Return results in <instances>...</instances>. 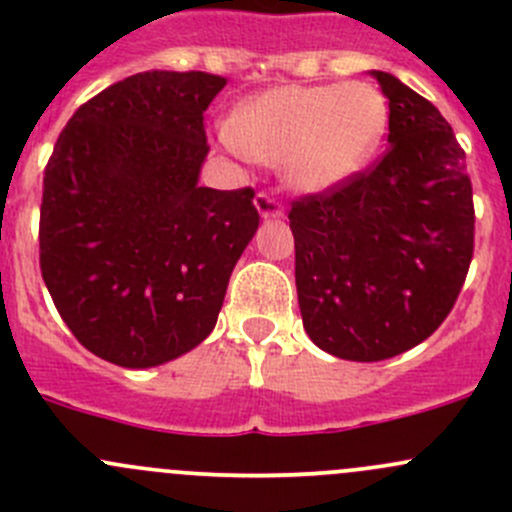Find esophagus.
<instances>
[{
	"instance_id": "1",
	"label": "esophagus",
	"mask_w": 512,
	"mask_h": 512,
	"mask_svg": "<svg viewBox=\"0 0 512 512\" xmlns=\"http://www.w3.org/2000/svg\"><path fill=\"white\" fill-rule=\"evenodd\" d=\"M255 208H257V213H260L262 220H280V218H285V208H282V205L277 203V200L272 198L270 193H257Z\"/></svg>"
}]
</instances>
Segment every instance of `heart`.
<instances>
[{"label":"heart","instance_id":"heart-1","mask_svg":"<svg viewBox=\"0 0 512 512\" xmlns=\"http://www.w3.org/2000/svg\"><path fill=\"white\" fill-rule=\"evenodd\" d=\"M389 108L369 84H287L242 103L220 128L230 151L282 163L292 190L322 195L366 168L386 133Z\"/></svg>","mask_w":512,"mask_h":512}]
</instances>
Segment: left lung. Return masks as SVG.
Returning <instances> with one entry per match:
<instances>
[{"label": "left lung", "mask_w": 512, "mask_h": 512, "mask_svg": "<svg viewBox=\"0 0 512 512\" xmlns=\"http://www.w3.org/2000/svg\"><path fill=\"white\" fill-rule=\"evenodd\" d=\"M389 148L342 188L292 203L294 280L309 339L349 361H381L431 337L473 257L466 153L431 101L386 71Z\"/></svg>", "instance_id": "8db88e82"}]
</instances>
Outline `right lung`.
<instances>
[{
  "mask_svg": "<svg viewBox=\"0 0 512 512\" xmlns=\"http://www.w3.org/2000/svg\"><path fill=\"white\" fill-rule=\"evenodd\" d=\"M227 79L143 71L71 116L44 170L39 262L91 354L151 369L198 347L260 225L255 190L198 185Z\"/></svg>",
  "mask_w": 512,
  "mask_h": 512,
  "instance_id": "add662e5",
  "label": "right lung"
}]
</instances>
